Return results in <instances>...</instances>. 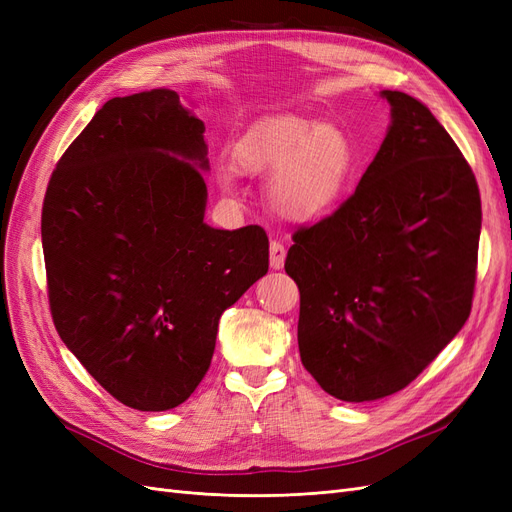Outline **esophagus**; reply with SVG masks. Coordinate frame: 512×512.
Listing matches in <instances>:
<instances>
[{"mask_svg":"<svg viewBox=\"0 0 512 512\" xmlns=\"http://www.w3.org/2000/svg\"><path fill=\"white\" fill-rule=\"evenodd\" d=\"M284 260H286V247H284V243L271 241V245H269L271 269H282L284 267Z\"/></svg>","mask_w":512,"mask_h":512,"instance_id":"1","label":"esophagus"}]
</instances>
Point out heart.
<instances>
[{"label": "heart", "instance_id": "obj_1", "mask_svg": "<svg viewBox=\"0 0 512 512\" xmlns=\"http://www.w3.org/2000/svg\"><path fill=\"white\" fill-rule=\"evenodd\" d=\"M354 158L352 141L342 130L299 115L260 123L235 147L241 173L271 175V205L290 220L327 213L346 190ZM222 179L230 188V173Z\"/></svg>", "mask_w": 512, "mask_h": 512}]
</instances>
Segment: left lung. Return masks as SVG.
<instances>
[{
	"label": "left lung",
	"mask_w": 512,
	"mask_h": 512,
	"mask_svg": "<svg viewBox=\"0 0 512 512\" xmlns=\"http://www.w3.org/2000/svg\"><path fill=\"white\" fill-rule=\"evenodd\" d=\"M391 128L356 190L294 230L303 367L329 395L374 401L421 374L466 324L476 286L480 192L429 108L382 91Z\"/></svg>",
	"instance_id": "1"
}]
</instances>
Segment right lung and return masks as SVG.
Wrapping results in <instances>:
<instances>
[{
  "label": "right lung",
  "instance_id": "obj_1",
  "mask_svg": "<svg viewBox=\"0 0 512 512\" xmlns=\"http://www.w3.org/2000/svg\"><path fill=\"white\" fill-rule=\"evenodd\" d=\"M205 123L170 89L108 100L42 203L55 329L106 393L162 412L205 378L224 309L269 271L258 224L203 222Z\"/></svg>",
  "mask_w": 512,
  "mask_h": 512
}]
</instances>
